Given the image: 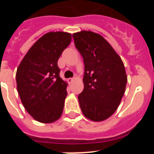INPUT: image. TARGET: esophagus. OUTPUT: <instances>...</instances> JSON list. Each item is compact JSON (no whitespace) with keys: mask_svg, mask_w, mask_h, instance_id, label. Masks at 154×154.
Masks as SVG:
<instances>
[{"mask_svg":"<svg viewBox=\"0 0 154 154\" xmlns=\"http://www.w3.org/2000/svg\"><path fill=\"white\" fill-rule=\"evenodd\" d=\"M74 81V79L73 78H69V79H68V82H69V83H72V82Z\"/></svg>","mask_w":154,"mask_h":154,"instance_id":"34e87169","label":"esophagus"}]
</instances>
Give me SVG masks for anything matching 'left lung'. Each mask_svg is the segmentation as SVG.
<instances>
[{
  "label": "left lung",
  "mask_w": 154,
  "mask_h": 154,
  "mask_svg": "<svg viewBox=\"0 0 154 154\" xmlns=\"http://www.w3.org/2000/svg\"><path fill=\"white\" fill-rule=\"evenodd\" d=\"M72 37L85 65L84 89L78 96L80 108L90 120L103 121L116 112L124 95L127 82L124 65L102 35L82 31Z\"/></svg>",
  "instance_id": "obj_1"
}]
</instances>
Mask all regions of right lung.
<instances>
[{
	"instance_id": "obj_1",
	"label": "right lung",
	"mask_w": 154,
	"mask_h": 154,
	"mask_svg": "<svg viewBox=\"0 0 154 154\" xmlns=\"http://www.w3.org/2000/svg\"><path fill=\"white\" fill-rule=\"evenodd\" d=\"M71 41L68 32L46 33L31 46L17 68L19 96L27 112L38 122L53 123L63 112L68 84L59 76L58 60Z\"/></svg>"
}]
</instances>
